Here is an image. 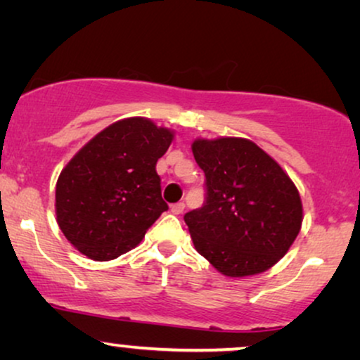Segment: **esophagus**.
I'll list each match as a JSON object with an SVG mask.
<instances>
[{
    "label": "esophagus",
    "mask_w": 360,
    "mask_h": 360,
    "mask_svg": "<svg viewBox=\"0 0 360 360\" xmlns=\"http://www.w3.org/2000/svg\"><path fill=\"white\" fill-rule=\"evenodd\" d=\"M184 202H176V204H172L171 206V212L172 214H183V211H184Z\"/></svg>",
    "instance_id": "34e87169"
}]
</instances>
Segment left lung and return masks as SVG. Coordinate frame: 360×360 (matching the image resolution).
<instances>
[{"instance_id":"1","label":"left lung","mask_w":360,"mask_h":360,"mask_svg":"<svg viewBox=\"0 0 360 360\" xmlns=\"http://www.w3.org/2000/svg\"><path fill=\"white\" fill-rule=\"evenodd\" d=\"M206 204L184 216L195 251L227 277L256 276L285 256L302 226L299 191L252 141L198 138Z\"/></svg>"}]
</instances>
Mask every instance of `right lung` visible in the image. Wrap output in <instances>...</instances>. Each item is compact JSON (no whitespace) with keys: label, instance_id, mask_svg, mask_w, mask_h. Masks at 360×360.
Instances as JSON below:
<instances>
[{"label":"right lung","instance_id":"right-lung-1","mask_svg":"<svg viewBox=\"0 0 360 360\" xmlns=\"http://www.w3.org/2000/svg\"><path fill=\"white\" fill-rule=\"evenodd\" d=\"M174 131L148 117L116 121L79 149L56 183V222L65 238L93 261H111L143 240L167 211L158 159Z\"/></svg>","mask_w":360,"mask_h":360}]
</instances>
